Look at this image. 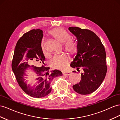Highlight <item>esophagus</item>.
<instances>
[{"label":"esophagus","instance_id":"34e87169","mask_svg":"<svg viewBox=\"0 0 120 120\" xmlns=\"http://www.w3.org/2000/svg\"><path fill=\"white\" fill-rule=\"evenodd\" d=\"M70 74H71V73L69 72H65L63 73L64 75H67V76H68V75H69Z\"/></svg>","mask_w":120,"mask_h":120}]
</instances>
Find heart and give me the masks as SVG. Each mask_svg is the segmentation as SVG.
I'll use <instances>...</instances> for the list:
<instances>
[{"label": "heart", "mask_w": 120, "mask_h": 120, "mask_svg": "<svg viewBox=\"0 0 120 120\" xmlns=\"http://www.w3.org/2000/svg\"><path fill=\"white\" fill-rule=\"evenodd\" d=\"M55 39L58 42L61 43H64V45L65 50L70 53H73L76 49V44L73 40L69 39L70 35L64 29L61 28L54 29L49 32ZM41 48L43 51L44 55L48 56V53L43 42L41 45ZM69 62L68 57L65 54L55 55L50 62L51 66L55 69L65 70L67 68Z\"/></svg>", "instance_id": "heart-1"}]
</instances>
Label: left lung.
Wrapping results in <instances>:
<instances>
[{
    "label": "left lung",
    "instance_id": "obj_1",
    "mask_svg": "<svg viewBox=\"0 0 120 120\" xmlns=\"http://www.w3.org/2000/svg\"><path fill=\"white\" fill-rule=\"evenodd\" d=\"M69 31L76 38L77 53L70 66L79 70L81 79L73 85L78 94H90L96 90L104 81L107 71L105 47L98 37L90 30L69 27Z\"/></svg>",
    "mask_w": 120,
    "mask_h": 120
}]
</instances>
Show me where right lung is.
<instances>
[{
    "instance_id": "add662e5",
    "label": "right lung",
    "mask_w": 120,
    "mask_h": 120,
    "mask_svg": "<svg viewBox=\"0 0 120 120\" xmlns=\"http://www.w3.org/2000/svg\"><path fill=\"white\" fill-rule=\"evenodd\" d=\"M43 34L41 30H32L24 34L17 42L12 61V70L22 90L30 97L40 98L49 94L52 90L51 81L55 77L62 76L59 70L49 73V67L44 63L45 57L41 48ZM36 64L39 67L30 66ZM32 67L38 76L37 83L33 86L26 84L24 76L27 68Z\"/></svg>"
}]
</instances>
